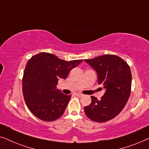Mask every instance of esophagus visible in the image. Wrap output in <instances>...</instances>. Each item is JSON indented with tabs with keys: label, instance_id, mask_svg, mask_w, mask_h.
Wrapping results in <instances>:
<instances>
[{
	"label": "esophagus",
	"instance_id": "34e87169",
	"mask_svg": "<svg viewBox=\"0 0 149 149\" xmlns=\"http://www.w3.org/2000/svg\"><path fill=\"white\" fill-rule=\"evenodd\" d=\"M75 95H76V96H78V97H82V93H75Z\"/></svg>",
	"mask_w": 149,
	"mask_h": 149
}]
</instances>
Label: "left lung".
Returning a JSON list of instances; mask_svg holds the SVG:
<instances>
[{"instance_id":"1","label":"left lung","mask_w":149,"mask_h":149,"mask_svg":"<svg viewBox=\"0 0 149 149\" xmlns=\"http://www.w3.org/2000/svg\"><path fill=\"white\" fill-rule=\"evenodd\" d=\"M84 61L97 71L98 84L106 89L100 100L91 96L92 102L84 107V112L93 121L107 122L121 112L130 97L132 88L130 67L123 59L113 54Z\"/></svg>"}]
</instances>
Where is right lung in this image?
Instances as JSON below:
<instances>
[{"instance_id": "1", "label": "right lung", "mask_w": 149, "mask_h": 149, "mask_svg": "<svg viewBox=\"0 0 149 149\" xmlns=\"http://www.w3.org/2000/svg\"><path fill=\"white\" fill-rule=\"evenodd\" d=\"M82 61H65L47 52L29 59L22 78V92L26 104L34 116L45 122L62 116L71 95L57 89L58 81L66 79L69 71Z\"/></svg>"}]
</instances>
